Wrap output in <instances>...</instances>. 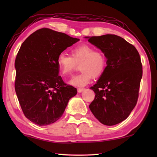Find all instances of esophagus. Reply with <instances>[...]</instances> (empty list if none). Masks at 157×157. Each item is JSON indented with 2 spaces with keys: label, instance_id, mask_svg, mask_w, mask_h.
Segmentation results:
<instances>
[{
  "label": "esophagus",
  "instance_id": "1",
  "mask_svg": "<svg viewBox=\"0 0 157 157\" xmlns=\"http://www.w3.org/2000/svg\"><path fill=\"white\" fill-rule=\"evenodd\" d=\"M84 90V88H78V93H82Z\"/></svg>",
  "mask_w": 157,
  "mask_h": 157
}]
</instances>
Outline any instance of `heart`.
<instances>
[{
    "label": "heart",
    "mask_w": 157,
    "mask_h": 157,
    "mask_svg": "<svg viewBox=\"0 0 157 157\" xmlns=\"http://www.w3.org/2000/svg\"><path fill=\"white\" fill-rule=\"evenodd\" d=\"M58 71L63 78L71 76L78 66L82 73L69 82L76 86H84L91 82V79L100 78L107 68V59L104 52L95 50L89 45L83 44L73 48L71 56L62 52L57 60Z\"/></svg>",
    "instance_id": "b5f03b06"
}]
</instances>
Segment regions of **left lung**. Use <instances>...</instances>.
Masks as SVG:
<instances>
[{
  "label": "left lung",
  "instance_id": "1",
  "mask_svg": "<svg viewBox=\"0 0 157 157\" xmlns=\"http://www.w3.org/2000/svg\"><path fill=\"white\" fill-rule=\"evenodd\" d=\"M86 38L107 59L105 73L91 87L95 98L89 109L101 123L114 125L125 120L137 103L143 75L139 53L132 44L115 34Z\"/></svg>",
  "mask_w": 157,
  "mask_h": 157
}]
</instances>
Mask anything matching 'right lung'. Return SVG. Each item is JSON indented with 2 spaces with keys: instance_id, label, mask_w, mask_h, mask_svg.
Returning <instances> with one entry per match:
<instances>
[{
  "instance_id": "1",
  "label": "right lung",
  "mask_w": 157,
  "mask_h": 157,
  "mask_svg": "<svg viewBox=\"0 0 157 157\" xmlns=\"http://www.w3.org/2000/svg\"><path fill=\"white\" fill-rule=\"evenodd\" d=\"M79 40L49 28L30 34L21 45L15 59V91L25 116L43 126L62 117L77 89L59 76V54Z\"/></svg>"
}]
</instances>
